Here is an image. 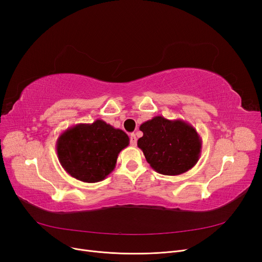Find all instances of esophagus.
<instances>
[{
    "mask_svg": "<svg viewBox=\"0 0 262 262\" xmlns=\"http://www.w3.org/2000/svg\"><path fill=\"white\" fill-rule=\"evenodd\" d=\"M130 144L132 146H136L137 145V137H136V134H134V133L130 136Z\"/></svg>",
    "mask_w": 262,
    "mask_h": 262,
    "instance_id": "1",
    "label": "esophagus"
}]
</instances>
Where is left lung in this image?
Instances as JSON below:
<instances>
[{
	"label": "left lung",
	"mask_w": 262,
	"mask_h": 262,
	"mask_svg": "<svg viewBox=\"0 0 262 262\" xmlns=\"http://www.w3.org/2000/svg\"><path fill=\"white\" fill-rule=\"evenodd\" d=\"M143 137L138 146L155 171L177 176L191 169L201 155L202 141L193 126L181 120L156 116L140 125Z\"/></svg>",
	"instance_id": "1"
}]
</instances>
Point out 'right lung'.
I'll return each instance as SVG.
<instances>
[{
	"label": "right lung",
	"instance_id": "obj_1",
	"mask_svg": "<svg viewBox=\"0 0 262 262\" xmlns=\"http://www.w3.org/2000/svg\"><path fill=\"white\" fill-rule=\"evenodd\" d=\"M126 133L104 120L78 123L57 140V154L64 170L84 182H98L112 172L119 153L129 145Z\"/></svg>",
	"mask_w": 262,
	"mask_h": 262
}]
</instances>
